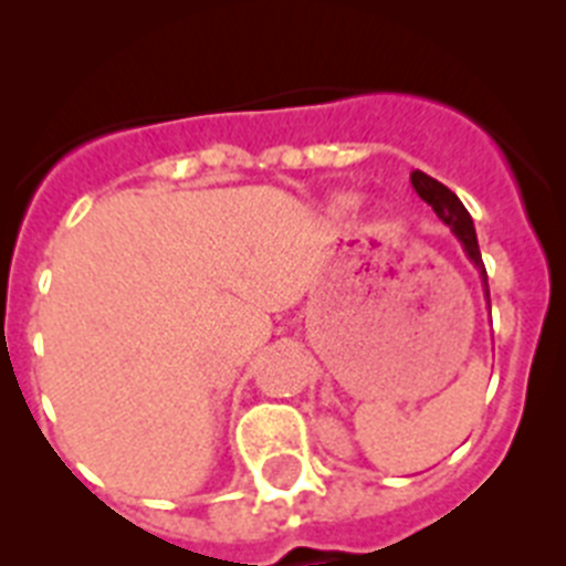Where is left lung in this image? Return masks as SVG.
Returning a JSON list of instances; mask_svg holds the SVG:
<instances>
[{
    "label": "left lung",
    "mask_w": 566,
    "mask_h": 566,
    "mask_svg": "<svg viewBox=\"0 0 566 566\" xmlns=\"http://www.w3.org/2000/svg\"><path fill=\"white\" fill-rule=\"evenodd\" d=\"M411 187L417 189L419 198H422V201L439 214V221L448 223V227L457 232V238L462 240V247H464V252H468V258L473 260L479 272H482L484 294H488V303H490L488 272H484L482 252H479V240H476V229H473V218H470V212L464 209V203L459 201L457 195L444 187V184H439L437 178H431V175L419 172V169H413V172H411Z\"/></svg>",
    "instance_id": "8db88e82"
}]
</instances>
